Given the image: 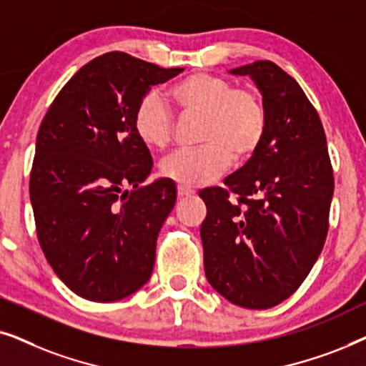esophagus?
I'll list each match as a JSON object with an SVG mask.
<instances>
[{"label":"esophagus","instance_id":"obj_1","mask_svg":"<svg viewBox=\"0 0 366 366\" xmlns=\"http://www.w3.org/2000/svg\"><path fill=\"white\" fill-rule=\"evenodd\" d=\"M178 197L179 198H183V197H189V194H193L194 192L192 188H188V187H183V184H178Z\"/></svg>","mask_w":366,"mask_h":366}]
</instances>
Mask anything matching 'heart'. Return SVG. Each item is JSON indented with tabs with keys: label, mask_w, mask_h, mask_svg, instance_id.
<instances>
[{
	"label": "heart",
	"mask_w": 366,
	"mask_h": 366,
	"mask_svg": "<svg viewBox=\"0 0 366 366\" xmlns=\"http://www.w3.org/2000/svg\"><path fill=\"white\" fill-rule=\"evenodd\" d=\"M168 98L184 118H199L202 147L164 158L159 172L183 187H203L223 174L234 162H247L262 147L268 114L264 102L252 86H233L212 73H193L168 89ZM134 132L149 148L172 143L174 118L168 103L149 92L139 99L133 117Z\"/></svg>",
	"instance_id": "obj_1"
}]
</instances>
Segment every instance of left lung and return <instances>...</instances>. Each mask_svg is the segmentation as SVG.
I'll return each instance as SVG.
<instances>
[{
	"label": "left lung",
	"instance_id": "left-lung-1",
	"mask_svg": "<svg viewBox=\"0 0 366 366\" xmlns=\"http://www.w3.org/2000/svg\"><path fill=\"white\" fill-rule=\"evenodd\" d=\"M249 74L267 107V134L224 188L199 192L204 274L242 308L277 307L300 288L322 253L335 189L327 137L300 84L273 61L232 69Z\"/></svg>",
	"mask_w": 366,
	"mask_h": 366
}]
</instances>
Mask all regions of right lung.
<instances>
[{"label":"right lung","instance_id":"right-lung-1","mask_svg":"<svg viewBox=\"0 0 366 366\" xmlns=\"http://www.w3.org/2000/svg\"><path fill=\"white\" fill-rule=\"evenodd\" d=\"M182 71L104 53L73 74L39 124L29 174L38 242L78 297L118 302L152 277L177 188L168 178L142 187L153 159L133 117L149 88Z\"/></svg>","mask_w":366,"mask_h":366}]
</instances>
